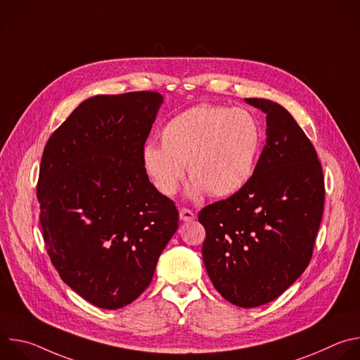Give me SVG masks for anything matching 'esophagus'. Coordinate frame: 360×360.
<instances>
[{"instance_id": "34e87169", "label": "esophagus", "mask_w": 360, "mask_h": 360, "mask_svg": "<svg viewBox=\"0 0 360 360\" xmlns=\"http://www.w3.org/2000/svg\"><path fill=\"white\" fill-rule=\"evenodd\" d=\"M179 218L184 221V222H191L195 219V214L188 210V208H181L179 210Z\"/></svg>"}]
</instances>
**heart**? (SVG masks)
<instances>
[{"label": "heart", "mask_w": 360, "mask_h": 360, "mask_svg": "<svg viewBox=\"0 0 360 360\" xmlns=\"http://www.w3.org/2000/svg\"><path fill=\"white\" fill-rule=\"evenodd\" d=\"M261 148L262 131L250 112L198 105L165 124L161 146H143L142 165L164 196L178 192L186 167L191 196L207 192L212 198H228L253 176Z\"/></svg>", "instance_id": "obj_1"}]
</instances>
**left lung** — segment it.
Masks as SVG:
<instances>
[{"mask_svg": "<svg viewBox=\"0 0 360 360\" xmlns=\"http://www.w3.org/2000/svg\"><path fill=\"white\" fill-rule=\"evenodd\" d=\"M245 101L266 114V145L248 185L207 205L198 221L215 289L236 306L256 307L282 295L309 265L325 178L315 146L282 105Z\"/></svg>", "mask_w": 360, "mask_h": 360, "instance_id": "left-lung-1", "label": "left lung"}]
</instances>
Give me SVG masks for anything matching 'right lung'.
Returning <instances> with one entry per match:
<instances>
[{"label": "right lung", "mask_w": 360, "mask_h": 360, "mask_svg": "<svg viewBox=\"0 0 360 360\" xmlns=\"http://www.w3.org/2000/svg\"><path fill=\"white\" fill-rule=\"evenodd\" d=\"M161 104L150 91L92 96L44 148L37 196L48 256L72 290L102 309H120L148 288L178 229L174 200L142 165Z\"/></svg>", "instance_id": "right-lung-1"}]
</instances>
